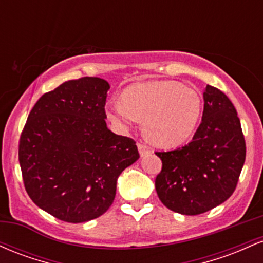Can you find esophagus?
Returning <instances> with one entry per match:
<instances>
[{"instance_id": "obj_1", "label": "esophagus", "mask_w": 263, "mask_h": 263, "mask_svg": "<svg viewBox=\"0 0 263 263\" xmlns=\"http://www.w3.org/2000/svg\"><path fill=\"white\" fill-rule=\"evenodd\" d=\"M137 148H138V152H140L141 157H144L146 155H148V153L152 152L151 148H148V147L143 143H137Z\"/></svg>"}]
</instances>
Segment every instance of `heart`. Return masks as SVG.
<instances>
[{"mask_svg": "<svg viewBox=\"0 0 263 263\" xmlns=\"http://www.w3.org/2000/svg\"><path fill=\"white\" fill-rule=\"evenodd\" d=\"M110 121L129 128L143 121V135L155 146L171 148L189 140L201 115V98L194 89L173 80L132 84L120 104L106 110Z\"/></svg>", "mask_w": 263, "mask_h": 263, "instance_id": "obj_1", "label": "heart"}]
</instances>
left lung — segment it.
<instances>
[{"instance_id": "obj_1", "label": "left lung", "mask_w": 263, "mask_h": 263, "mask_svg": "<svg viewBox=\"0 0 263 263\" xmlns=\"http://www.w3.org/2000/svg\"><path fill=\"white\" fill-rule=\"evenodd\" d=\"M203 98V117L193 140L182 148L156 152L162 159L157 194L168 209L183 215H199L228 200L246 158L245 138L232 102L210 85Z\"/></svg>"}]
</instances>
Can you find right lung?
Instances as JSON below:
<instances>
[{"instance_id": "obj_1", "label": "right lung", "mask_w": 263, "mask_h": 263, "mask_svg": "<svg viewBox=\"0 0 263 263\" xmlns=\"http://www.w3.org/2000/svg\"><path fill=\"white\" fill-rule=\"evenodd\" d=\"M108 89L100 78L65 81L35 102L21 135L27 193L63 221L101 216L114 203L117 178L140 158L134 140L107 128Z\"/></svg>"}]
</instances>
